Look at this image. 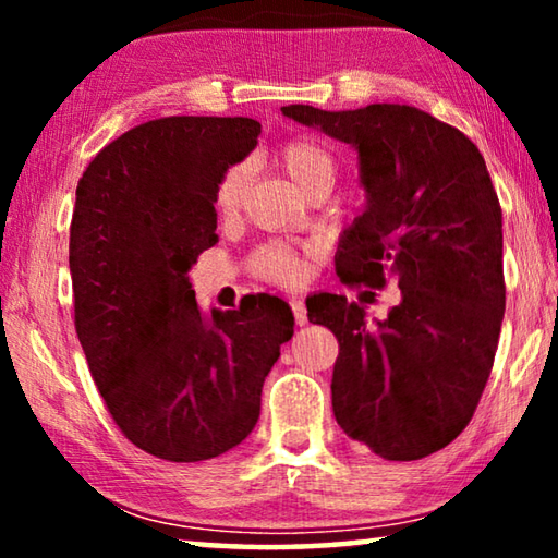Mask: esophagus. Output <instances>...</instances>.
Here are the masks:
<instances>
[{"instance_id": "esophagus-1", "label": "esophagus", "mask_w": 558, "mask_h": 558, "mask_svg": "<svg viewBox=\"0 0 558 558\" xmlns=\"http://www.w3.org/2000/svg\"><path fill=\"white\" fill-rule=\"evenodd\" d=\"M290 307H292V315H295V325L298 327H305L307 325V307H305V302L298 300V298H292L290 300Z\"/></svg>"}]
</instances>
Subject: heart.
<instances>
[{
  "label": "heart",
  "mask_w": 558,
  "mask_h": 558,
  "mask_svg": "<svg viewBox=\"0 0 558 558\" xmlns=\"http://www.w3.org/2000/svg\"><path fill=\"white\" fill-rule=\"evenodd\" d=\"M276 165L282 169L302 194L315 189H332L337 179V159L332 149L315 137H290L278 147ZM251 169L245 162L231 165L214 186V209L219 216H233L241 209ZM317 256L315 245H295L286 241L260 243L248 256V270L263 282L280 288L302 286L307 278L310 260Z\"/></svg>",
  "instance_id": "obj_1"
}]
</instances>
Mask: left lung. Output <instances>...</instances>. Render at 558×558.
Segmentation results:
<instances>
[{
  "label": "left lung",
  "instance_id": "1",
  "mask_svg": "<svg viewBox=\"0 0 558 558\" xmlns=\"http://www.w3.org/2000/svg\"><path fill=\"white\" fill-rule=\"evenodd\" d=\"M282 116L356 147L369 204L344 231V286L401 302L376 327L344 295H319L310 323L335 332V418L384 460H421L468 426L495 364L505 317L502 209L480 149L411 106H286Z\"/></svg>",
  "mask_w": 558,
  "mask_h": 558
}]
</instances>
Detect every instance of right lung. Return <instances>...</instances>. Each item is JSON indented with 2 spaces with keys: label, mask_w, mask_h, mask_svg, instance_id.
Here are the masks:
<instances>
[{
  "label": "right lung",
  "mask_w": 558,
  "mask_h": 558,
  "mask_svg": "<svg viewBox=\"0 0 558 558\" xmlns=\"http://www.w3.org/2000/svg\"><path fill=\"white\" fill-rule=\"evenodd\" d=\"M258 135L251 118L149 120L102 147L75 189V332L122 436L169 462L216 458L256 428L292 337L290 307L266 292L206 319L186 276L219 241L216 182Z\"/></svg>",
  "instance_id": "right-lung-1"
}]
</instances>
